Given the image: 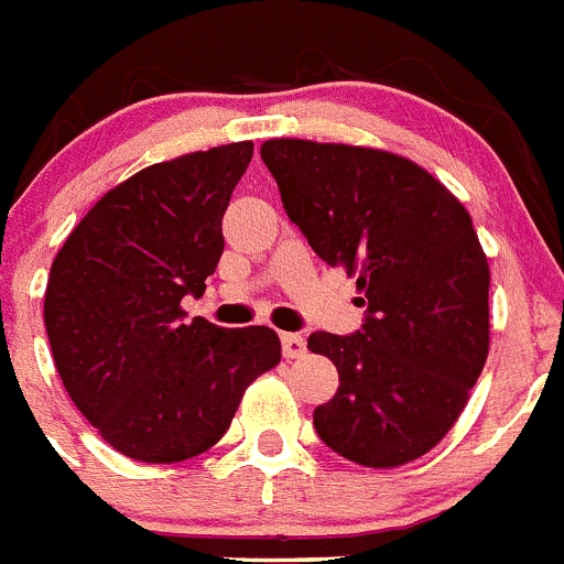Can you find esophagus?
I'll return each mask as SVG.
<instances>
[{"mask_svg":"<svg viewBox=\"0 0 564 564\" xmlns=\"http://www.w3.org/2000/svg\"><path fill=\"white\" fill-rule=\"evenodd\" d=\"M281 349H283V357H289V360H295V357H303L306 355V340H303V335H281Z\"/></svg>","mask_w":564,"mask_h":564,"instance_id":"esophagus-1","label":"esophagus"}]
</instances>
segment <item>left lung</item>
Segmentation results:
<instances>
[{
  "label": "left lung",
  "mask_w": 564,
  "mask_h": 564,
  "mask_svg": "<svg viewBox=\"0 0 564 564\" xmlns=\"http://www.w3.org/2000/svg\"><path fill=\"white\" fill-rule=\"evenodd\" d=\"M261 159L289 221L364 292L360 329L310 335L340 375L312 414L317 437L369 468L423 457L488 357L491 272L471 215L423 166L383 150L272 139Z\"/></svg>",
  "instance_id": "1"
}]
</instances>
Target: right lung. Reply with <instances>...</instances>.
<instances>
[{
	"label": "right lung",
	"instance_id": "obj_1",
	"mask_svg": "<svg viewBox=\"0 0 564 564\" xmlns=\"http://www.w3.org/2000/svg\"><path fill=\"white\" fill-rule=\"evenodd\" d=\"M252 141L153 164L82 218L58 249L45 329L76 409L130 459L181 463L227 434L254 377L281 364L269 326L187 323L207 289L221 218Z\"/></svg>",
	"mask_w": 564,
	"mask_h": 564
}]
</instances>
